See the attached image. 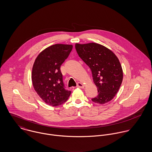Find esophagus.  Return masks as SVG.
<instances>
[{
    "label": "esophagus",
    "mask_w": 152,
    "mask_h": 152,
    "mask_svg": "<svg viewBox=\"0 0 152 152\" xmlns=\"http://www.w3.org/2000/svg\"><path fill=\"white\" fill-rule=\"evenodd\" d=\"M77 87L80 88H83L84 87V85L83 84L81 83H78L77 85Z\"/></svg>",
    "instance_id": "1"
}]
</instances>
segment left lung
I'll list each match as a JSON object with an SVG mask.
<instances>
[{"mask_svg": "<svg viewBox=\"0 0 152 152\" xmlns=\"http://www.w3.org/2000/svg\"><path fill=\"white\" fill-rule=\"evenodd\" d=\"M79 57L92 71L98 95L91 100L104 104L117 94L123 80V71L119 59L109 48L99 44H75Z\"/></svg>", "mask_w": 152, "mask_h": 152, "instance_id": "obj_1", "label": "left lung"}]
</instances>
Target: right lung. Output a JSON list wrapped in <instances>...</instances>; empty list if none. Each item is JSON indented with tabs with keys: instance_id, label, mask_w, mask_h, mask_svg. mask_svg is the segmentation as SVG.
Masks as SVG:
<instances>
[{
	"instance_id": "add662e5",
	"label": "right lung",
	"mask_w": 152,
	"mask_h": 152,
	"mask_svg": "<svg viewBox=\"0 0 152 152\" xmlns=\"http://www.w3.org/2000/svg\"><path fill=\"white\" fill-rule=\"evenodd\" d=\"M72 49V45L54 44L44 49L35 60L31 72L33 86L47 105H62L71 93L65 89L60 66Z\"/></svg>"
}]
</instances>
